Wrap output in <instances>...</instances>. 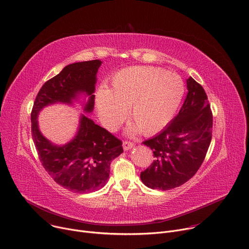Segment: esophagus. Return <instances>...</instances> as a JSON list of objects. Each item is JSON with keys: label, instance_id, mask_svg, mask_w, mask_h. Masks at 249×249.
<instances>
[{"label": "esophagus", "instance_id": "esophagus-1", "mask_svg": "<svg viewBox=\"0 0 249 249\" xmlns=\"http://www.w3.org/2000/svg\"><path fill=\"white\" fill-rule=\"evenodd\" d=\"M134 146V144L132 143V142H123V147H124V150H129V149H131L132 147Z\"/></svg>", "mask_w": 249, "mask_h": 249}]
</instances>
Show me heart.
Instances as JSON below:
<instances>
[{
	"mask_svg": "<svg viewBox=\"0 0 249 249\" xmlns=\"http://www.w3.org/2000/svg\"><path fill=\"white\" fill-rule=\"evenodd\" d=\"M184 95V82L174 73L147 66H134L117 72L109 89L101 87L95 106L101 123L116 129L126 116L134 123L130 131L141 129L153 134L166 126L174 117Z\"/></svg>",
	"mask_w": 249,
	"mask_h": 249,
	"instance_id": "b5f03b06",
	"label": "heart"
}]
</instances>
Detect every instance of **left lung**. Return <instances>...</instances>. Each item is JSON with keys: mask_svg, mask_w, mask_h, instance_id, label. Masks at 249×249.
Returning a JSON list of instances; mask_svg holds the SVG:
<instances>
[{"mask_svg": "<svg viewBox=\"0 0 249 249\" xmlns=\"http://www.w3.org/2000/svg\"><path fill=\"white\" fill-rule=\"evenodd\" d=\"M188 94L169 125L142 143L153 151L154 160L141 173L151 189L167 191L190 180L201 167L212 141L213 114L203 87L187 79Z\"/></svg>", "mask_w": 249, "mask_h": 249, "instance_id": "obj_1", "label": "left lung"}]
</instances>
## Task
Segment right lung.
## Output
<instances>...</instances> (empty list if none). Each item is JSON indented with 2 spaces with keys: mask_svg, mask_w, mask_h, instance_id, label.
I'll return each mask as SVG.
<instances>
[{
  "mask_svg": "<svg viewBox=\"0 0 249 249\" xmlns=\"http://www.w3.org/2000/svg\"><path fill=\"white\" fill-rule=\"evenodd\" d=\"M101 64V60H91L65 66L44 83L32 110L33 140L42 166L58 185L79 194H87L106 185L110 162L124 151L122 142L82 114L74 139L64 145H56L40 132L37 117L46 106L56 103L71 105L82 94L88 97L84 112L92 113Z\"/></svg>",
  "mask_w": 249,
  "mask_h": 249,
  "instance_id": "right-lung-1",
  "label": "right lung"
}]
</instances>
